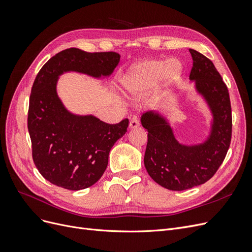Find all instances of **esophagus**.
Segmentation results:
<instances>
[{
  "mask_svg": "<svg viewBox=\"0 0 252 252\" xmlns=\"http://www.w3.org/2000/svg\"><path fill=\"white\" fill-rule=\"evenodd\" d=\"M139 121L138 120H132L130 121V123H129V128L130 129H134V128H138L139 127Z\"/></svg>",
  "mask_w": 252,
  "mask_h": 252,
  "instance_id": "34e87169",
  "label": "esophagus"
}]
</instances>
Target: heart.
Segmentation results:
<instances>
[{
    "label": "heart",
    "instance_id": "b5f03b06",
    "mask_svg": "<svg viewBox=\"0 0 252 252\" xmlns=\"http://www.w3.org/2000/svg\"><path fill=\"white\" fill-rule=\"evenodd\" d=\"M183 73L178 60H146L134 65L122 79V86L130 96L146 95L158 83L161 89H168L177 83Z\"/></svg>",
    "mask_w": 252,
    "mask_h": 252
}]
</instances>
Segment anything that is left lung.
I'll return each mask as SVG.
<instances>
[{
  "label": "left lung",
  "instance_id": "obj_1",
  "mask_svg": "<svg viewBox=\"0 0 252 252\" xmlns=\"http://www.w3.org/2000/svg\"><path fill=\"white\" fill-rule=\"evenodd\" d=\"M192 68L189 80L207 104L212 120L204 142L186 145L175 138L168 120L158 111H147L141 117L148 131L144 165L148 174L162 187L182 191L207 182L223 163L230 146L232 120L229 93L222 77L209 59L189 49Z\"/></svg>",
  "mask_w": 252,
  "mask_h": 252
}]
</instances>
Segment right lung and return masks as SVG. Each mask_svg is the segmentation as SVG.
Segmentation results:
<instances>
[{"instance_id": "1", "label": "right lung", "mask_w": 252, "mask_h": 252, "mask_svg": "<svg viewBox=\"0 0 252 252\" xmlns=\"http://www.w3.org/2000/svg\"><path fill=\"white\" fill-rule=\"evenodd\" d=\"M117 52L61 51L47 61L32 88L28 131L34 165L51 184L68 190L93 186L107 168L112 146L126 131L129 121L107 124L93 114L67 110L57 93L60 75L79 72L94 79L108 78L120 62Z\"/></svg>"}]
</instances>
